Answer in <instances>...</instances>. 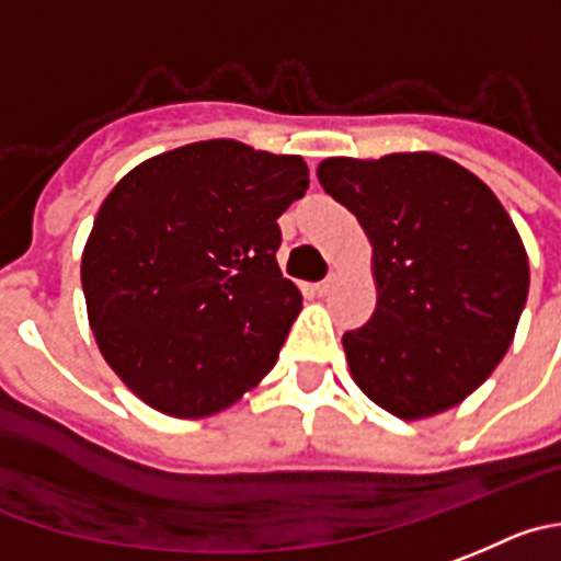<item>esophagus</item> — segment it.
Returning <instances> with one entry per match:
<instances>
[{"mask_svg": "<svg viewBox=\"0 0 561 561\" xmlns=\"http://www.w3.org/2000/svg\"><path fill=\"white\" fill-rule=\"evenodd\" d=\"M334 282H337V276H334V274H329L327 279H323V282H318V293H321V296H327V293H332Z\"/></svg>", "mask_w": 561, "mask_h": 561, "instance_id": "34e87169", "label": "esophagus"}]
</instances>
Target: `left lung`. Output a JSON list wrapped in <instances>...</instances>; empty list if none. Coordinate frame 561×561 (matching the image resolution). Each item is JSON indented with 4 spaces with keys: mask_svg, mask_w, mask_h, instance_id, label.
<instances>
[{
    "mask_svg": "<svg viewBox=\"0 0 561 561\" xmlns=\"http://www.w3.org/2000/svg\"><path fill=\"white\" fill-rule=\"evenodd\" d=\"M323 191L374 245L376 310L343 334L354 381L417 421L465 401L504 359L528 296V256L495 193L432 151L329 157Z\"/></svg>",
    "mask_w": 561,
    "mask_h": 561,
    "instance_id": "obj_1",
    "label": "left lung"
}]
</instances>
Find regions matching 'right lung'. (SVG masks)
<instances>
[{
    "instance_id": "right-lung-1",
    "label": "right lung",
    "mask_w": 561,
    "mask_h": 561,
    "mask_svg": "<svg viewBox=\"0 0 561 561\" xmlns=\"http://www.w3.org/2000/svg\"><path fill=\"white\" fill-rule=\"evenodd\" d=\"M307 187L301 157L202 140L110 191L82 251V290L99 352L140 401L207 417L274 368L301 310L276 263V218Z\"/></svg>"
}]
</instances>
